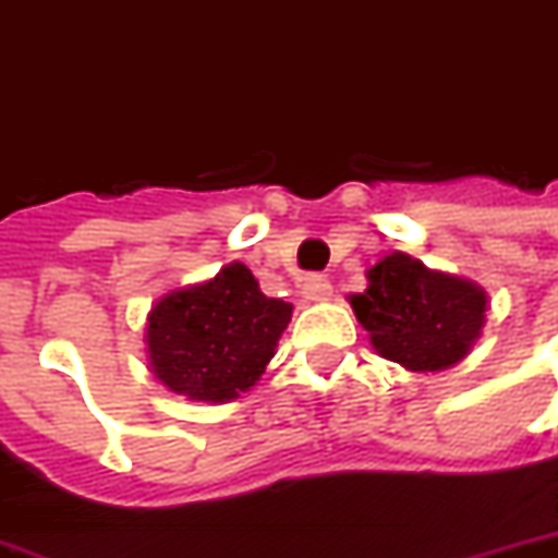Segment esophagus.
Masks as SVG:
<instances>
[{"mask_svg": "<svg viewBox=\"0 0 558 558\" xmlns=\"http://www.w3.org/2000/svg\"><path fill=\"white\" fill-rule=\"evenodd\" d=\"M301 295H304L307 301H331V295H333L331 280L322 278V275H311V278H304Z\"/></svg>", "mask_w": 558, "mask_h": 558, "instance_id": "1", "label": "esophagus"}]
</instances>
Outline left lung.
Segmentation results:
<instances>
[{
  "label": "left lung",
  "mask_w": 558,
  "mask_h": 558,
  "mask_svg": "<svg viewBox=\"0 0 558 558\" xmlns=\"http://www.w3.org/2000/svg\"><path fill=\"white\" fill-rule=\"evenodd\" d=\"M373 349L411 373H440L473 352L488 316L478 283L393 251L366 268V290L349 295Z\"/></svg>",
  "instance_id": "left-lung-1"
}]
</instances>
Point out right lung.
Instances as JSON below:
<instances>
[{
    "instance_id": "1",
    "label": "right lung",
    "mask_w": 558,
    "mask_h": 558,
    "mask_svg": "<svg viewBox=\"0 0 558 558\" xmlns=\"http://www.w3.org/2000/svg\"><path fill=\"white\" fill-rule=\"evenodd\" d=\"M292 304L268 299L242 263L174 290L147 313L150 373L192 402H230L251 390L275 357Z\"/></svg>"
}]
</instances>
